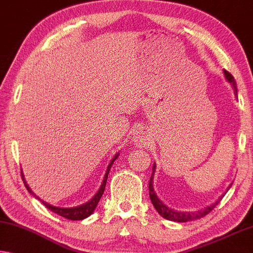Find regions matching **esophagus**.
Returning <instances> with one entry per match:
<instances>
[{
    "mask_svg": "<svg viewBox=\"0 0 253 253\" xmlns=\"http://www.w3.org/2000/svg\"><path fill=\"white\" fill-rule=\"evenodd\" d=\"M133 142L138 147H145L149 143V138H148V135L145 133V132L138 131V132H135V134L133 137Z\"/></svg>",
    "mask_w": 253,
    "mask_h": 253,
    "instance_id": "1",
    "label": "esophagus"
}]
</instances>
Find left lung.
I'll return each instance as SVG.
<instances>
[{"label": "left lung", "instance_id": "1", "mask_svg": "<svg viewBox=\"0 0 253 253\" xmlns=\"http://www.w3.org/2000/svg\"><path fill=\"white\" fill-rule=\"evenodd\" d=\"M224 75H225V78H226V80L230 83L233 88H234V94L235 96L238 97V88H236V83L234 80V78H233V76L231 75L230 72L226 71V70H224ZM155 169H156V165H153V174H151L150 176V181H149V197H150V200L151 203H153L154 207L156 208V211H158L159 215H161L162 217H164V218L169 219V220H172V221H177V223H185V221H190V220H194V219H200L203 218V217H205L206 215H208L209 212H211L213 208L216 207L217 205L219 204V201L223 199L224 193L223 196H221L218 200L216 201L215 204H212L211 206H208V207H206L205 209H203V211H174V209H170L167 207V206H165L164 204L162 203L161 200L158 199L156 193H155L154 191V186H153V181H154V174H155ZM232 185V184H231ZM231 185L228 186V189L231 188ZM227 189V190H228Z\"/></svg>", "mask_w": 253, "mask_h": 253}]
</instances>
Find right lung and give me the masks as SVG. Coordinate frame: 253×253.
I'll return each mask as SVG.
<instances>
[{"label":"right lung","instance_id":"right-lung-1","mask_svg":"<svg viewBox=\"0 0 253 253\" xmlns=\"http://www.w3.org/2000/svg\"><path fill=\"white\" fill-rule=\"evenodd\" d=\"M118 157H119V154H116V156H115L113 159H112L111 163H110V165L107 166V169H106V173H105V176H104V180H103V182H102V185H100L99 190H98V191H97V193L95 194V196L92 197L91 199L88 201V203L81 205V206H78V207H73V208H60V207H55V206L49 205V204H47V203H44V201L41 200L40 198H38V197L36 196V194H35V193L32 191V190H30L28 184L26 183L25 177H23L22 172H21V177H22L23 183H25L27 190H28V191H29L30 193H32V194H34V196L36 197L38 200H41V203L44 204V206H46V207H47L50 211L55 212V213H57V215H60V216H62V217H64V218L70 219V220H81V219L87 218V217H89V216L91 215L92 212H94L95 208L97 207V205H98L100 198H102L103 193H104L105 185H106L107 176H108V173H110L111 167H112V165H113L114 161H115V159L118 158Z\"/></svg>","mask_w":253,"mask_h":253}]
</instances>
